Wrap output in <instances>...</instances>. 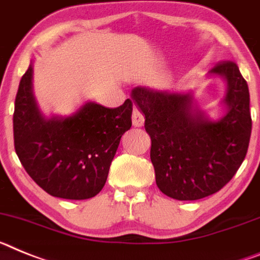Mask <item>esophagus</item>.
Masks as SVG:
<instances>
[{"label": "esophagus", "mask_w": 260, "mask_h": 260, "mask_svg": "<svg viewBox=\"0 0 260 260\" xmlns=\"http://www.w3.org/2000/svg\"><path fill=\"white\" fill-rule=\"evenodd\" d=\"M144 123H145V117L141 114V111H139L137 108H133L132 111V124L135 127H143Z\"/></svg>", "instance_id": "34e87169"}]
</instances>
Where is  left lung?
<instances>
[{"mask_svg":"<svg viewBox=\"0 0 260 260\" xmlns=\"http://www.w3.org/2000/svg\"><path fill=\"white\" fill-rule=\"evenodd\" d=\"M208 77H221L226 91L218 119L196 106L193 91L137 86L131 98L145 115L152 140L155 183L177 200H198L220 191L242 165L251 135L249 86L237 64L222 62Z\"/></svg>","mask_w":260,"mask_h":260,"instance_id":"left-lung-1","label":"left lung"}]
</instances>
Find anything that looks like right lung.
<instances>
[{"label": "right lung", "mask_w": 260, "mask_h": 260, "mask_svg": "<svg viewBox=\"0 0 260 260\" xmlns=\"http://www.w3.org/2000/svg\"><path fill=\"white\" fill-rule=\"evenodd\" d=\"M34 61L15 96L14 148L24 170L49 195L85 200L101 192L120 139L132 125V101L107 108L83 103L76 112L46 116L32 89Z\"/></svg>", "instance_id": "add662e5"}]
</instances>
